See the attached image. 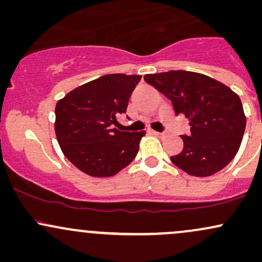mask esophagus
I'll return each instance as SVG.
<instances>
[{
	"label": "esophagus",
	"mask_w": 262,
	"mask_h": 262,
	"mask_svg": "<svg viewBox=\"0 0 262 262\" xmlns=\"http://www.w3.org/2000/svg\"><path fill=\"white\" fill-rule=\"evenodd\" d=\"M152 134L156 135V137H159V138H164V137H166V133H162V132H156V130H152Z\"/></svg>",
	"instance_id": "esophagus-1"
}]
</instances>
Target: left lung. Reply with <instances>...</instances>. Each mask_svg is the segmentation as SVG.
<instances>
[{
    "mask_svg": "<svg viewBox=\"0 0 262 262\" xmlns=\"http://www.w3.org/2000/svg\"><path fill=\"white\" fill-rule=\"evenodd\" d=\"M185 114L191 134L182 135L183 150L171 161L188 175L206 177L224 169L236 155L246 118L235 92L203 74L185 70L144 76Z\"/></svg>",
    "mask_w": 262,
    "mask_h": 262,
    "instance_id": "1",
    "label": "left lung"
}]
</instances>
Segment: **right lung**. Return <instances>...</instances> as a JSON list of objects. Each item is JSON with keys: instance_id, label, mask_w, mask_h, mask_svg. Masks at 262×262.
<instances>
[{"instance_id": "add662e5", "label": "right lung", "mask_w": 262, "mask_h": 262, "mask_svg": "<svg viewBox=\"0 0 262 262\" xmlns=\"http://www.w3.org/2000/svg\"><path fill=\"white\" fill-rule=\"evenodd\" d=\"M140 79V75H104L73 90L56 103V139L66 159L82 172L113 176L137 156L145 132H121L112 124L127 112Z\"/></svg>"}]
</instances>
